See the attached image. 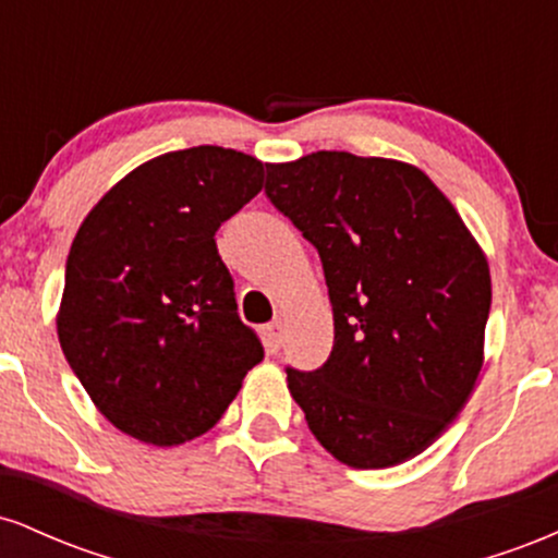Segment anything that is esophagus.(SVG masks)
Masks as SVG:
<instances>
[{
  "label": "esophagus",
  "mask_w": 558,
  "mask_h": 558,
  "mask_svg": "<svg viewBox=\"0 0 558 558\" xmlns=\"http://www.w3.org/2000/svg\"><path fill=\"white\" fill-rule=\"evenodd\" d=\"M283 332H286L283 319H272V323L265 328V345L270 354H275V351L280 349V343H283Z\"/></svg>",
  "instance_id": "obj_1"
}]
</instances>
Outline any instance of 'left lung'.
I'll list each match as a JSON object with an SVG mask.
<instances>
[{
  "label": "left lung",
  "instance_id": "1",
  "mask_svg": "<svg viewBox=\"0 0 558 558\" xmlns=\"http://www.w3.org/2000/svg\"><path fill=\"white\" fill-rule=\"evenodd\" d=\"M265 194L317 248L332 304L328 362L286 367L306 425L354 470L417 457L483 367V248L438 185L396 159L315 151L267 165Z\"/></svg>",
  "mask_w": 558,
  "mask_h": 558
}]
</instances>
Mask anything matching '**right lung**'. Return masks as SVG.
Masks as SVG:
<instances>
[{
	"label": "right lung",
	"mask_w": 558,
	"mask_h": 558,
	"mask_svg": "<svg viewBox=\"0 0 558 558\" xmlns=\"http://www.w3.org/2000/svg\"><path fill=\"white\" fill-rule=\"evenodd\" d=\"M262 178L243 151H170L128 172L75 233L57 336L96 409L131 438H198L265 356L215 243Z\"/></svg>",
	"instance_id": "add662e5"
}]
</instances>
